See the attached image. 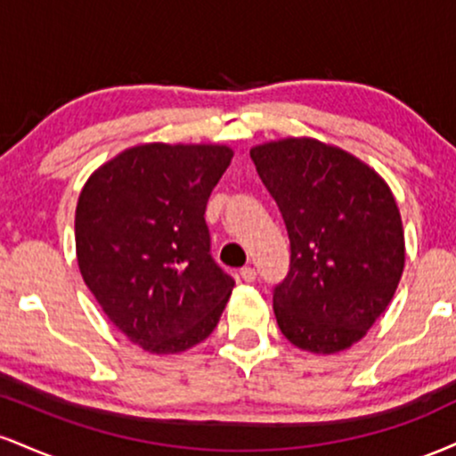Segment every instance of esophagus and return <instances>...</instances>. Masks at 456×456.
Segmentation results:
<instances>
[{
    "instance_id": "obj_1",
    "label": "esophagus",
    "mask_w": 456,
    "mask_h": 456,
    "mask_svg": "<svg viewBox=\"0 0 456 456\" xmlns=\"http://www.w3.org/2000/svg\"><path fill=\"white\" fill-rule=\"evenodd\" d=\"M240 276H242V281H246V282H253L255 279H257V270H255L253 265H246V268L240 270Z\"/></svg>"
}]
</instances>
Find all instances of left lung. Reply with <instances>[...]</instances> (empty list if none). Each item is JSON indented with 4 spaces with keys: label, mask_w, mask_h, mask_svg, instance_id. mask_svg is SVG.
Wrapping results in <instances>:
<instances>
[{
    "label": "left lung",
    "mask_w": 456,
    "mask_h": 456,
    "mask_svg": "<svg viewBox=\"0 0 456 456\" xmlns=\"http://www.w3.org/2000/svg\"><path fill=\"white\" fill-rule=\"evenodd\" d=\"M250 159L289 235V270L272 289L281 332L306 352L347 349L390 305L405 265L388 184L315 139L259 145Z\"/></svg>",
    "instance_id": "obj_1"
}]
</instances>
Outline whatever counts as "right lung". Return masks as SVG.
Here are the masks:
<instances>
[{"label": "right lung", "mask_w": 456, "mask_h": 456, "mask_svg": "<svg viewBox=\"0 0 456 456\" xmlns=\"http://www.w3.org/2000/svg\"><path fill=\"white\" fill-rule=\"evenodd\" d=\"M233 151L130 148L83 186L75 238L83 281L113 326L151 354H177L216 328L235 281L210 255L206 206Z\"/></svg>", "instance_id": "add662e5"}]
</instances>
